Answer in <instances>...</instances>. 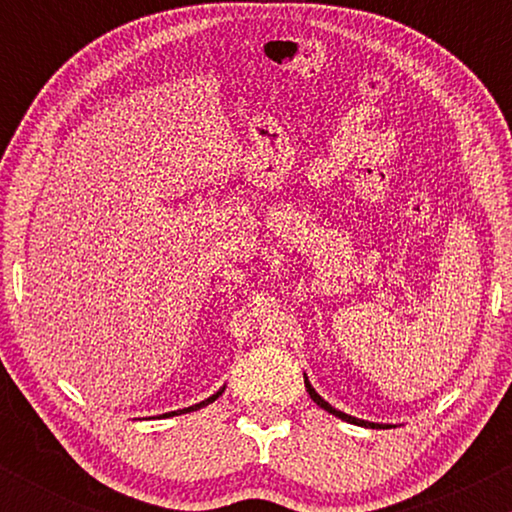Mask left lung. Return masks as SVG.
<instances>
[{
	"instance_id": "8db88e82",
	"label": "left lung",
	"mask_w": 512,
	"mask_h": 512,
	"mask_svg": "<svg viewBox=\"0 0 512 512\" xmlns=\"http://www.w3.org/2000/svg\"><path fill=\"white\" fill-rule=\"evenodd\" d=\"M305 390H308L310 399H313V402L317 404V407H322V409H325V411H330V414L339 416V419L349 421V424H361V426H373V428H378V424H366V421H361V419H354V416H349V414H344V411H337V409H334V407H330V404H327L325 399H322V397L317 395V392L313 390V385L308 383V378H305ZM380 428H385V426H380Z\"/></svg>"
}]
</instances>
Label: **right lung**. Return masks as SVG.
<instances>
[{
	"label": "right lung",
	"instance_id": "1",
	"mask_svg": "<svg viewBox=\"0 0 512 512\" xmlns=\"http://www.w3.org/2000/svg\"><path fill=\"white\" fill-rule=\"evenodd\" d=\"M219 395H221V392H216V395H214V397L204 399V402H199V404H195V407H187V409H180V414H185V411H195V409H202V407H207V404H209V402H214V399H216V397H219ZM170 414H178V411H170ZM170 414H166V416H170Z\"/></svg>",
	"mask_w": 512,
	"mask_h": 512
}]
</instances>
